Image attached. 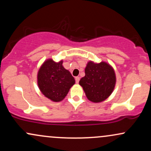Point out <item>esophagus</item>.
<instances>
[{
    "label": "esophagus",
    "instance_id": "34e87169",
    "mask_svg": "<svg viewBox=\"0 0 151 151\" xmlns=\"http://www.w3.org/2000/svg\"><path fill=\"white\" fill-rule=\"evenodd\" d=\"M79 79H80V78H79V77H75V81H76V83H77V84H78V83H79Z\"/></svg>",
    "mask_w": 151,
    "mask_h": 151
}]
</instances>
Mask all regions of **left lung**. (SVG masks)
<instances>
[{
	"label": "left lung",
	"instance_id": "1",
	"mask_svg": "<svg viewBox=\"0 0 151 151\" xmlns=\"http://www.w3.org/2000/svg\"><path fill=\"white\" fill-rule=\"evenodd\" d=\"M85 76L79 81L86 96L93 103L104 101L111 94L116 85V77L114 68L109 63L88 62Z\"/></svg>",
	"mask_w": 151,
	"mask_h": 151
}]
</instances>
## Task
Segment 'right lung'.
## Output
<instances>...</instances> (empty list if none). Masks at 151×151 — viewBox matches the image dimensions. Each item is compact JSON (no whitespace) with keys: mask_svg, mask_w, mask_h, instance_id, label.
I'll return each instance as SVG.
<instances>
[{"mask_svg":"<svg viewBox=\"0 0 151 151\" xmlns=\"http://www.w3.org/2000/svg\"><path fill=\"white\" fill-rule=\"evenodd\" d=\"M62 63V60L56 62L48 59L43 62L37 72L40 90L45 97L55 102L62 101L75 84L74 78Z\"/></svg>","mask_w":151,"mask_h":151,"instance_id":"obj_1","label":"right lung"}]
</instances>
